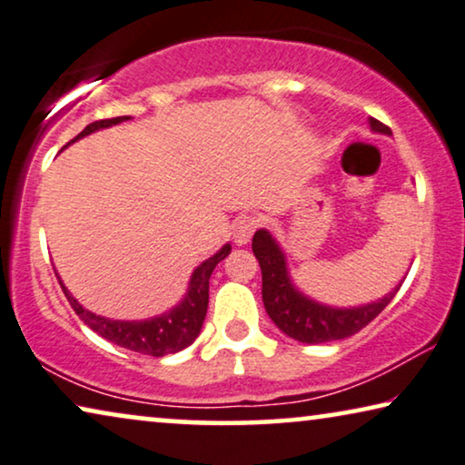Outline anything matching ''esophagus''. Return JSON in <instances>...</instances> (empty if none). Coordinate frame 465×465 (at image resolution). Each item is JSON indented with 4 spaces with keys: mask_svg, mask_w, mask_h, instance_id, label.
<instances>
[{
    "mask_svg": "<svg viewBox=\"0 0 465 465\" xmlns=\"http://www.w3.org/2000/svg\"><path fill=\"white\" fill-rule=\"evenodd\" d=\"M257 227H259V217H254V214H242L240 219H235V223H233L235 244H240V246L248 244Z\"/></svg>",
    "mask_w": 465,
    "mask_h": 465,
    "instance_id": "obj_1",
    "label": "esophagus"
}]
</instances>
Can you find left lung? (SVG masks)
<instances>
[{"instance_id":"obj_1","label":"left lung","mask_w":465,"mask_h":465,"mask_svg":"<svg viewBox=\"0 0 465 465\" xmlns=\"http://www.w3.org/2000/svg\"><path fill=\"white\" fill-rule=\"evenodd\" d=\"M371 128L375 133L391 134V130L375 117H371ZM252 252L261 265V276H263L261 292H263L267 316L273 320V324L284 335L297 339L301 343H326L356 335L385 310V305L401 289V284H398L390 295L369 305L350 307V310L326 307L301 295L292 286L282 248L278 246L270 232L259 230L252 235Z\"/></svg>"}]
</instances>
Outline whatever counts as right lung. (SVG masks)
<instances>
[{
	"mask_svg": "<svg viewBox=\"0 0 465 465\" xmlns=\"http://www.w3.org/2000/svg\"><path fill=\"white\" fill-rule=\"evenodd\" d=\"M126 120H130L128 115L93 122L88 124V126L84 128L74 141L82 139V136L94 133V130L99 128H109L114 126V124H120ZM230 252H232V246L225 244L217 254H213L211 259H206L204 263L195 267L192 282H189L187 295L179 305L173 307V310L166 313H162L158 318L139 320V322H124V320H109V318L96 316V313L84 310L80 301L64 289L61 278H58V282H61V289L71 303V307H74V312L84 320V324H88L94 332H99V335L107 339V341L122 345V348H126L130 351H139V354L160 358V356L174 354V351L185 350L187 345H192L195 341V337L200 335V329L202 324H204L206 310H208V280H211V273L214 267H217V263H221V261H223Z\"/></svg>",
	"mask_w": 465,
	"mask_h": 465,
	"instance_id": "1",
	"label": "right lung"
}]
</instances>
